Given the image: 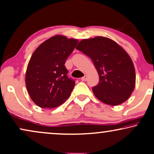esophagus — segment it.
I'll return each instance as SVG.
<instances>
[{"instance_id": "1", "label": "esophagus", "mask_w": 154, "mask_h": 154, "mask_svg": "<svg viewBox=\"0 0 154 154\" xmlns=\"http://www.w3.org/2000/svg\"><path fill=\"white\" fill-rule=\"evenodd\" d=\"M81 79L82 81H87V75H85V76H84V77H82Z\"/></svg>"}]
</instances>
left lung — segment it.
<instances>
[{"mask_svg": "<svg viewBox=\"0 0 154 154\" xmlns=\"http://www.w3.org/2000/svg\"><path fill=\"white\" fill-rule=\"evenodd\" d=\"M76 49L92 60L100 82L92 87L97 99L116 106L125 102L134 91L136 74L129 55L116 42L104 37L85 39Z\"/></svg>", "mask_w": 154, "mask_h": 154, "instance_id": "1", "label": "left lung"}]
</instances>
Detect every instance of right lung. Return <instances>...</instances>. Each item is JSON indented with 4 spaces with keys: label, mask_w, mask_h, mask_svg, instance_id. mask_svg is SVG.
I'll use <instances>...</instances> for the list:
<instances>
[{
    "label": "right lung",
    "mask_w": 154,
    "mask_h": 154,
    "mask_svg": "<svg viewBox=\"0 0 154 154\" xmlns=\"http://www.w3.org/2000/svg\"><path fill=\"white\" fill-rule=\"evenodd\" d=\"M77 42L63 35L53 36L42 42L31 56L25 84L30 98L40 107H56L70 96L75 81L68 77L65 64Z\"/></svg>",
    "instance_id": "1"
}]
</instances>
